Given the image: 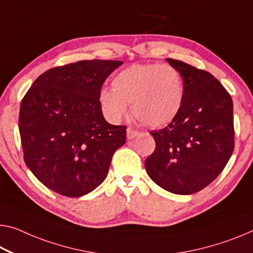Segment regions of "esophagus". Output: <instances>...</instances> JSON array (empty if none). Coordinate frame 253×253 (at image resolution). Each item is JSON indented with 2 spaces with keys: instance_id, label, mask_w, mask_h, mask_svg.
I'll return each mask as SVG.
<instances>
[{
  "instance_id": "obj_1",
  "label": "esophagus",
  "mask_w": 253,
  "mask_h": 253,
  "mask_svg": "<svg viewBox=\"0 0 253 253\" xmlns=\"http://www.w3.org/2000/svg\"><path fill=\"white\" fill-rule=\"evenodd\" d=\"M139 132L137 130L132 129V127H127L126 129V138L127 140H132L133 138H135L138 135Z\"/></svg>"
}]
</instances>
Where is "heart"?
Masks as SVG:
<instances>
[{
	"label": "heart",
	"instance_id": "obj_1",
	"mask_svg": "<svg viewBox=\"0 0 253 253\" xmlns=\"http://www.w3.org/2000/svg\"><path fill=\"white\" fill-rule=\"evenodd\" d=\"M113 88H103L99 103L112 121H120L131 105L132 114L145 126H165L176 119L184 100L181 72L170 64H133L116 73Z\"/></svg>",
	"mask_w": 253,
	"mask_h": 253
}]
</instances>
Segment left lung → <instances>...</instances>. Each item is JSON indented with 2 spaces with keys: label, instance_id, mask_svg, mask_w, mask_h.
<instances>
[{
  "label": "left lung",
  "instance_id": "left-lung-1",
  "mask_svg": "<svg viewBox=\"0 0 253 253\" xmlns=\"http://www.w3.org/2000/svg\"><path fill=\"white\" fill-rule=\"evenodd\" d=\"M181 72L184 100L164 129L151 131L156 148L145 161L155 183L175 194H192L219 175L234 150L232 97L215 77L166 59Z\"/></svg>",
  "mask_w": 253,
  "mask_h": 253
}]
</instances>
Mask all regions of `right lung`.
I'll return each instance as SVG.
<instances>
[{"label": "right lung", "mask_w": 253, "mask_h": 253, "mask_svg": "<svg viewBox=\"0 0 253 253\" xmlns=\"http://www.w3.org/2000/svg\"><path fill=\"white\" fill-rule=\"evenodd\" d=\"M122 61H79L49 69L20 105L23 159L42 184L77 198L106 178L112 157L126 143V126L104 119L99 92Z\"/></svg>", "instance_id": "right-lung-1"}]
</instances>
